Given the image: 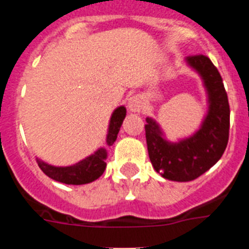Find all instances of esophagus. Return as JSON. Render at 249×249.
Here are the masks:
<instances>
[{"label": "esophagus", "mask_w": 249, "mask_h": 249, "mask_svg": "<svg viewBox=\"0 0 249 249\" xmlns=\"http://www.w3.org/2000/svg\"><path fill=\"white\" fill-rule=\"evenodd\" d=\"M143 100L140 96H133V97H131L128 100V109L131 112H137V113H140L143 109Z\"/></svg>", "instance_id": "esophagus-1"}]
</instances>
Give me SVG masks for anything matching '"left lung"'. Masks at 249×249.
<instances>
[{
    "mask_svg": "<svg viewBox=\"0 0 249 249\" xmlns=\"http://www.w3.org/2000/svg\"><path fill=\"white\" fill-rule=\"evenodd\" d=\"M186 63L199 74L206 89L208 109L199 129L177 142L164 137L153 118H146V141L153 168L169 181L188 182L207 172L223 155L230 136V105L222 77L203 54L190 56Z\"/></svg>",
    "mask_w": 249,
    "mask_h": 249,
    "instance_id": "1",
    "label": "left lung"
}]
</instances>
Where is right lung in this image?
I'll list each match as a JSON object with an SVG mask.
<instances>
[{"label": "right lung", "instance_id": "obj_1", "mask_svg": "<svg viewBox=\"0 0 249 249\" xmlns=\"http://www.w3.org/2000/svg\"><path fill=\"white\" fill-rule=\"evenodd\" d=\"M126 107L120 106L114 109L111 116L108 124V132L106 143L107 146H112L117 140V135L122 126L123 120L126 117ZM106 158H107V151L106 148H98L97 151L92 153L91 156L86 157L85 160L74 163L73 166L57 167L48 164L43 160L37 158L38 167L42 169V172L50 178L57 182L65 184H86L96 181L103 175L106 169Z\"/></svg>", "mask_w": 249, "mask_h": 249}]
</instances>
